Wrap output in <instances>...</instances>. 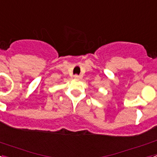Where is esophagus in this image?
I'll return each mask as SVG.
<instances>
[{
    "label": "esophagus",
    "instance_id": "obj_1",
    "mask_svg": "<svg viewBox=\"0 0 157 157\" xmlns=\"http://www.w3.org/2000/svg\"><path fill=\"white\" fill-rule=\"evenodd\" d=\"M74 77H75V78H81L82 75H75Z\"/></svg>",
    "mask_w": 157,
    "mask_h": 157
}]
</instances>
